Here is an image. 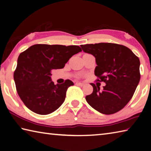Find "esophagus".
I'll return each instance as SVG.
<instances>
[{
    "instance_id": "34e87169",
    "label": "esophagus",
    "mask_w": 151,
    "mask_h": 151,
    "mask_svg": "<svg viewBox=\"0 0 151 151\" xmlns=\"http://www.w3.org/2000/svg\"><path fill=\"white\" fill-rule=\"evenodd\" d=\"M75 84L77 85V86H84V84L81 83H76Z\"/></svg>"
}]
</instances>
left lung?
Masks as SVG:
<instances>
[{
	"mask_svg": "<svg viewBox=\"0 0 151 151\" xmlns=\"http://www.w3.org/2000/svg\"><path fill=\"white\" fill-rule=\"evenodd\" d=\"M85 53L95 57L98 81L104 82L103 90L94 84L91 94L86 96L90 106L103 114L116 113L133 97L141 78L140 61L130 49L111 43L81 45Z\"/></svg>",
	"mask_w": 151,
	"mask_h": 151,
	"instance_id": "obj_1",
	"label": "left lung"
}]
</instances>
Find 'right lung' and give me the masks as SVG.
<instances>
[{
	"label": "right lung",
	"mask_w": 151,
	"mask_h": 151,
	"mask_svg": "<svg viewBox=\"0 0 151 151\" xmlns=\"http://www.w3.org/2000/svg\"><path fill=\"white\" fill-rule=\"evenodd\" d=\"M82 51L77 45L36 44L18 57L14 73L16 90L25 106L34 113L51 114L64 102L70 80L54 84L51 71L65 67L74 55Z\"/></svg>",
	"instance_id": "right-lung-1"
}]
</instances>
